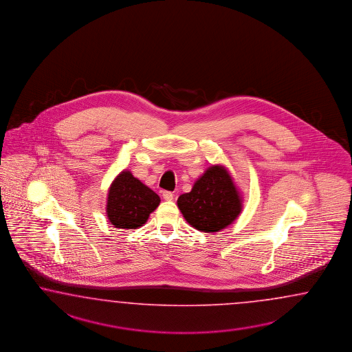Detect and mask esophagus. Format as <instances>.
I'll return each instance as SVG.
<instances>
[{"mask_svg":"<svg viewBox=\"0 0 352 352\" xmlns=\"http://www.w3.org/2000/svg\"><path fill=\"white\" fill-rule=\"evenodd\" d=\"M162 197H164V200H165V201L174 200V195H173V193H171V192H168V190H165V192H162Z\"/></svg>","mask_w":352,"mask_h":352,"instance_id":"1","label":"esophagus"}]
</instances>
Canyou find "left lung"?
<instances>
[{
    "instance_id": "obj_1",
    "label": "left lung",
    "mask_w": 352,
    "mask_h": 352,
    "mask_svg": "<svg viewBox=\"0 0 352 352\" xmlns=\"http://www.w3.org/2000/svg\"><path fill=\"white\" fill-rule=\"evenodd\" d=\"M243 199L228 169L214 164L195 182L188 193L177 201L190 227L205 233H217L229 227L242 211Z\"/></svg>"
}]
</instances>
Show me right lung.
Listing matches in <instances>:
<instances>
[{
	"label": "right lung",
	"mask_w": 352,
	"mask_h": 352,
	"mask_svg": "<svg viewBox=\"0 0 352 352\" xmlns=\"http://www.w3.org/2000/svg\"><path fill=\"white\" fill-rule=\"evenodd\" d=\"M160 197L129 170L120 171L109 187L106 217L118 229L141 228Z\"/></svg>",
	"instance_id": "right-lung-1"
}]
</instances>
